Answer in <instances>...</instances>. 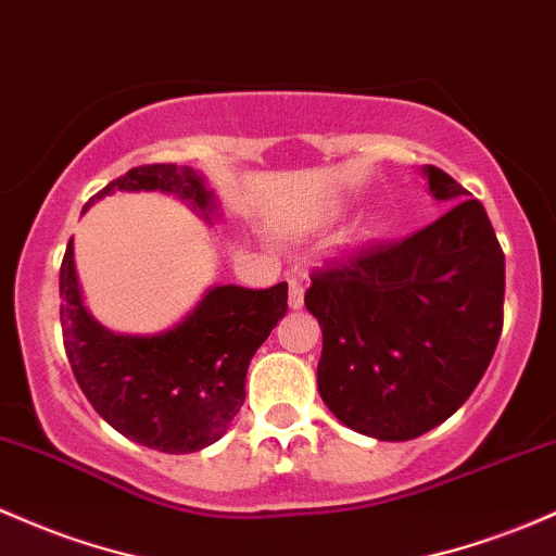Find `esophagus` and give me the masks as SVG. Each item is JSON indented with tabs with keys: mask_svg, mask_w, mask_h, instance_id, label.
Segmentation results:
<instances>
[{
	"mask_svg": "<svg viewBox=\"0 0 556 556\" xmlns=\"http://www.w3.org/2000/svg\"><path fill=\"white\" fill-rule=\"evenodd\" d=\"M303 295H306V288H303L301 279L292 277V279H290V292H288L290 308H301V306H303Z\"/></svg>",
	"mask_w": 556,
	"mask_h": 556,
	"instance_id": "obj_1",
	"label": "esophagus"
}]
</instances>
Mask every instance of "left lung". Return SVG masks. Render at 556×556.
<instances>
[{
  "instance_id": "1",
  "label": "left lung",
  "mask_w": 556,
  "mask_h": 556,
  "mask_svg": "<svg viewBox=\"0 0 556 556\" xmlns=\"http://www.w3.org/2000/svg\"><path fill=\"white\" fill-rule=\"evenodd\" d=\"M454 203L404 240L362 245L314 268L306 308L321 327L319 395L351 430L412 441L478 388L504 325V250L483 203L425 166Z\"/></svg>"
}]
</instances>
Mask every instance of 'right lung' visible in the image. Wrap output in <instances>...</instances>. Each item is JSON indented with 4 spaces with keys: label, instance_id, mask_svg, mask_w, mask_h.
Here are the masks:
<instances>
[{
    "label": "right lung",
    "instance_id": "add662e5",
    "mask_svg": "<svg viewBox=\"0 0 556 556\" xmlns=\"http://www.w3.org/2000/svg\"><path fill=\"white\" fill-rule=\"evenodd\" d=\"M115 189L174 192L208 222L216 211L205 179L189 166L131 168L87 205ZM60 298L65 353L89 404L121 435L163 454H192L227 432L245 401L250 358L288 314V282L268 290L222 285L168 332L113 334L84 306L73 240L60 266Z\"/></svg>",
    "mask_w": 556,
    "mask_h": 556
}]
</instances>
